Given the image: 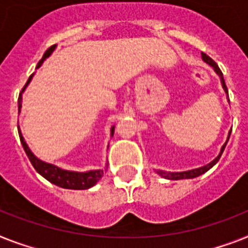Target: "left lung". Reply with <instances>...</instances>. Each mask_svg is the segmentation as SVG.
I'll use <instances>...</instances> for the list:
<instances>
[{
  "label": "left lung",
  "mask_w": 248,
  "mask_h": 248,
  "mask_svg": "<svg viewBox=\"0 0 248 248\" xmlns=\"http://www.w3.org/2000/svg\"><path fill=\"white\" fill-rule=\"evenodd\" d=\"M202 59L205 61L206 63H209L210 65H212L213 68L216 69V72L218 73V75L220 76V79H222V85H223V89H224V91L228 92V89H227V86H226V82H224V78H223V73L222 71H220V68L218 67V64H217L214 61H213L212 58H210L209 55H206L205 53H202ZM232 132V130H231ZM231 132H230V136H231ZM230 136H228V139H230ZM228 142V140H227ZM227 142L224 143V146L222 147V149H220V153H219V156L217 157L214 161H212V162L209 163V165H206L204 166V167H200V169H195V170H190V171H185V172H165V171H157V172L159 173V175L162 176V177H165V179H170V180H181V179H193V177H198V176L202 175L204 172H206L208 170H210L213 167V166L216 165L218 161H219L220 156H222V153L223 151H224V148H226L227 146Z\"/></svg>",
  "instance_id": "8db88e82"
}]
</instances>
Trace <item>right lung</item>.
Wrapping results in <instances>:
<instances>
[{"instance_id":"obj_1","label":"right lung","mask_w":248,"mask_h":248,"mask_svg":"<svg viewBox=\"0 0 248 248\" xmlns=\"http://www.w3.org/2000/svg\"><path fill=\"white\" fill-rule=\"evenodd\" d=\"M53 49H54V46H50V48L44 53L43 58L39 61L38 68L42 65L43 61H44L46 57L50 55V53L53 52ZM31 77L32 76L29 77L28 82H26L25 86L22 87L21 91H24V89L28 86V83L30 82ZM17 104H18V111H20V109H21V92H20V95H18ZM17 129H18V125H17ZM112 134H114V128H111V136ZM18 137H20L21 144L22 147H24V151H25V153L28 155L30 162H31V165L34 166V169H35L36 171L43 176V177H46L48 181H50V183L54 184V185L59 186V187H63V189H73V190L89 189V187L95 185V184L101 179L102 176H104V170H96V171H89V172H72V171H65V170H61L53 165L43 162V161L36 158V157L31 153V151L29 149L28 144H26L24 138H22L20 129H18Z\"/></svg>"}]
</instances>
